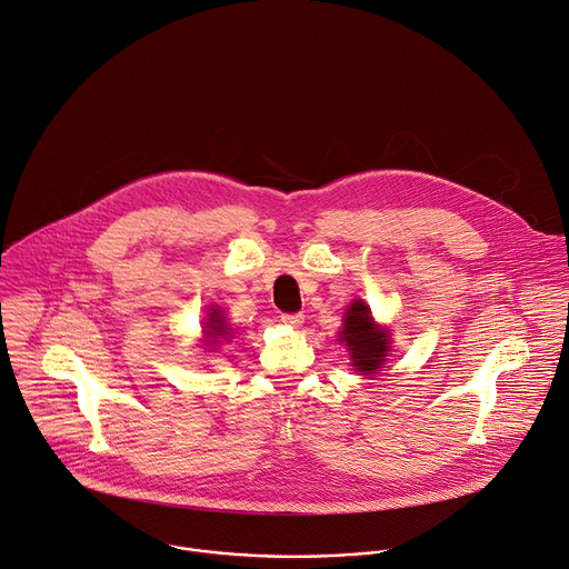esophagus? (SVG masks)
Instances as JSON below:
<instances>
[{"label": "esophagus", "instance_id": "obj_1", "mask_svg": "<svg viewBox=\"0 0 569 569\" xmlns=\"http://www.w3.org/2000/svg\"><path fill=\"white\" fill-rule=\"evenodd\" d=\"M281 321L288 323V327H301L303 323V315L301 312H283Z\"/></svg>", "mask_w": 569, "mask_h": 569}]
</instances>
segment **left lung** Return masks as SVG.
<instances>
[{
	"instance_id": "1",
	"label": "left lung",
	"mask_w": 569,
	"mask_h": 569,
	"mask_svg": "<svg viewBox=\"0 0 569 569\" xmlns=\"http://www.w3.org/2000/svg\"><path fill=\"white\" fill-rule=\"evenodd\" d=\"M340 340L347 342L353 367L358 371L373 373L385 362L389 336L387 331H380L376 327L371 319V310L362 301H353L351 308L347 310L345 331L340 333Z\"/></svg>"
}]
</instances>
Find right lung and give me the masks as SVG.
<instances>
[{
	"mask_svg": "<svg viewBox=\"0 0 569 569\" xmlns=\"http://www.w3.org/2000/svg\"><path fill=\"white\" fill-rule=\"evenodd\" d=\"M207 338H209V342H211V345H216V342H218V338H224V340H229V338H231V329H227L224 319L220 317V310H216V308H211V312H209V321H207Z\"/></svg>",
	"mask_w": 569,
	"mask_h": 569,
	"instance_id": "right-lung-1",
	"label": "right lung"
}]
</instances>
